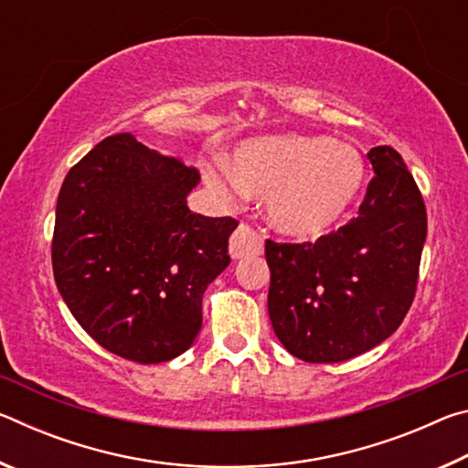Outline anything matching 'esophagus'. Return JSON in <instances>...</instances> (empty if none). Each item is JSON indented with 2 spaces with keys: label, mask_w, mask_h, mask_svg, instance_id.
I'll return each mask as SVG.
<instances>
[{
  "label": "esophagus",
  "mask_w": 468,
  "mask_h": 468,
  "mask_svg": "<svg viewBox=\"0 0 468 468\" xmlns=\"http://www.w3.org/2000/svg\"><path fill=\"white\" fill-rule=\"evenodd\" d=\"M229 253L233 260L253 258L262 253V237H260L251 227L239 225L229 239Z\"/></svg>",
  "instance_id": "obj_1"
}]
</instances>
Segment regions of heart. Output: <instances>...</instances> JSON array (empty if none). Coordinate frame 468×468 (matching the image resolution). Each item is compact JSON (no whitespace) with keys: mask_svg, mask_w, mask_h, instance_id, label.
<instances>
[{"mask_svg":"<svg viewBox=\"0 0 468 468\" xmlns=\"http://www.w3.org/2000/svg\"><path fill=\"white\" fill-rule=\"evenodd\" d=\"M204 177L227 200L245 192L266 196V215L276 231L314 239L359 202L367 163L357 148L330 136L276 133L241 142L233 169L208 165Z\"/></svg>","mask_w":468,"mask_h":468,"instance_id":"1","label":"heart"}]
</instances>
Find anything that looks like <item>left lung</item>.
I'll use <instances>...</instances> for the list:
<instances>
[{
  "label": "left lung",
  "mask_w": 468,
  "mask_h": 468,
  "mask_svg": "<svg viewBox=\"0 0 468 468\" xmlns=\"http://www.w3.org/2000/svg\"><path fill=\"white\" fill-rule=\"evenodd\" d=\"M367 158L376 177L357 218L315 243L266 241L274 335L307 363L378 346L413 303L427 237L423 197L392 146L371 148Z\"/></svg>",
  "instance_id": "obj_1"
}]
</instances>
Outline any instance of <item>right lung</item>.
<instances>
[{"mask_svg":"<svg viewBox=\"0 0 468 468\" xmlns=\"http://www.w3.org/2000/svg\"><path fill=\"white\" fill-rule=\"evenodd\" d=\"M200 173L132 133L99 142L63 179L51 245L55 284L76 322L136 363L179 357L202 328V295L231 262V217L186 197Z\"/></svg>","mask_w":468,"mask_h":468,"instance_id":"1","label":"right lung"}]
</instances>
